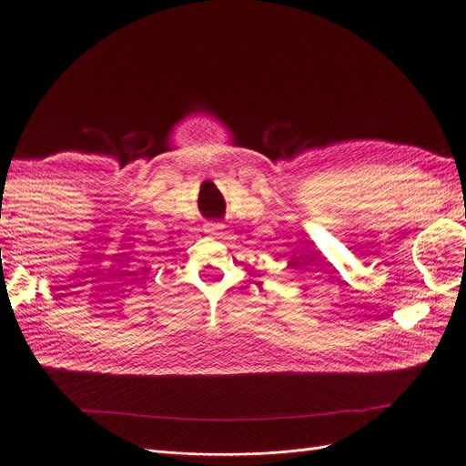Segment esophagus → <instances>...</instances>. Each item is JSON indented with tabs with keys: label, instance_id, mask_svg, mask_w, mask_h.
Listing matches in <instances>:
<instances>
[{
	"label": "esophagus",
	"instance_id": "esophagus-1",
	"mask_svg": "<svg viewBox=\"0 0 466 466\" xmlns=\"http://www.w3.org/2000/svg\"><path fill=\"white\" fill-rule=\"evenodd\" d=\"M207 232L215 238H224L227 236V227H224L222 222H209L207 224Z\"/></svg>",
	"mask_w": 466,
	"mask_h": 466
}]
</instances>
